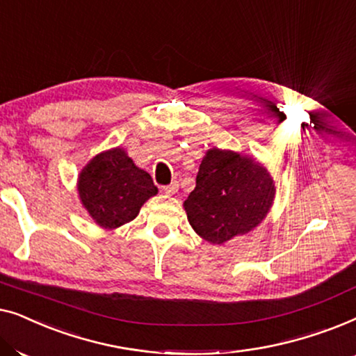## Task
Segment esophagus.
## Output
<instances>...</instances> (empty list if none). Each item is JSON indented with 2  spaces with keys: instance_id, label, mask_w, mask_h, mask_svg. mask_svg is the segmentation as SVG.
Here are the masks:
<instances>
[{
  "instance_id": "esophagus-1",
  "label": "esophagus",
  "mask_w": 356,
  "mask_h": 356,
  "mask_svg": "<svg viewBox=\"0 0 356 356\" xmlns=\"http://www.w3.org/2000/svg\"><path fill=\"white\" fill-rule=\"evenodd\" d=\"M163 193L167 194V196H173V194H177L178 193V183H172V184H168V186H165Z\"/></svg>"
}]
</instances>
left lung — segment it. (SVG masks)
Listing matches in <instances>:
<instances>
[{"label":"left lung","instance_id":"8db88e82","mask_svg":"<svg viewBox=\"0 0 356 356\" xmlns=\"http://www.w3.org/2000/svg\"><path fill=\"white\" fill-rule=\"evenodd\" d=\"M275 181L252 155L209 149L199 165L196 188L183 207L193 230L211 245L250 233L270 212Z\"/></svg>","mask_w":356,"mask_h":356}]
</instances>
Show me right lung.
I'll use <instances>...</instances> for the list:
<instances>
[{"label": "right lung", "mask_w": 356, "mask_h": 356, "mask_svg": "<svg viewBox=\"0 0 356 356\" xmlns=\"http://www.w3.org/2000/svg\"><path fill=\"white\" fill-rule=\"evenodd\" d=\"M159 193L150 175L123 147L92 157L77 177V194L92 220L115 230L138 217L145 201Z\"/></svg>", "instance_id": "1"}]
</instances>
